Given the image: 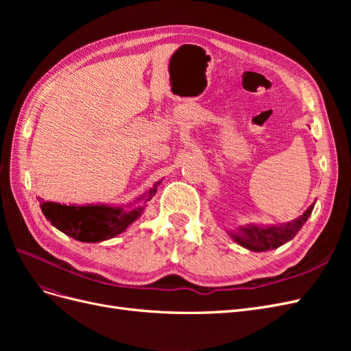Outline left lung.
<instances>
[{
    "instance_id": "obj_1",
    "label": "left lung",
    "mask_w": 351,
    "mask_h": 351,
    "mask_svg": "<svg viewBox=\"0 0 351 351\" xmlns=\"http://www.w3.org/2000/svg\"><path fill=\"white\" fill-rule=\"evenodd\" d=\"M315 204L307 208L303 215L297 219L287 222L280 226H244L240 227L236 232H230V236L234 239L240 246L246 247L252 252H267L269 249H277L284 243L290 241L297 232L300 231L307 218L311 217Z\"/></svg>"
}]
</instances>
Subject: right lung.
I'll use <instances>...</instances> for the list:
<instances>
[{"label":"right lung","instance_id":"1","mask_svg":"<svg viewBox=\"0 0 351 351\" xmlns=\"http://www.w3.org/2000/svg\"><path fill=\"white\" fill-rule=\"evenodd\" d=\"M159 180L147 192L137 197V200H151L155 193ZM42 214L51 222L71 239L83 243H97L112 239L121 234L132 222L142 215L145 206H108V205H61L56 202L40 200Z\"/></svg>","mask_w":351,"mask_h":351}]
</instances>
